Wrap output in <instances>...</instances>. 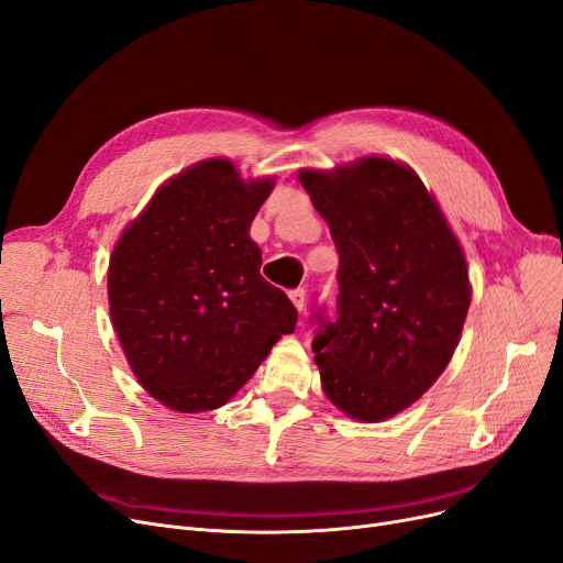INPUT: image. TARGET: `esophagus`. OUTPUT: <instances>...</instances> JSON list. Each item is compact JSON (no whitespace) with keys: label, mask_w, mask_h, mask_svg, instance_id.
Segmentation results:
<instances>
[{"label":"esophagus","mask_w":563,"mask_h":563,"mask_svg":"<svg viewBox=\"0 0 563 563\" xmlns=\"http://www.w3.org/2000/svg\"><path fill=\"white\" fill-rule=\"evenodd\" d=\"M289 299H291V303L299 308V312L306 310V289H291Z\"/></svg>","instance_id":"1"}]
</instances>
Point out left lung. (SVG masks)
Returning a JSON list of instances; mask_svg holds the SVG:
<instances>
[{
	"mask_svg": "<svg viewBox=\"0 0 563 563\" xmlns=\"http://www.w3.org/2000/svg\"><path fill=\"white\" fill-rule=\"evenodd\" d=\"M301 186L340 257L338 317L312 338L327 398L358 421L417 402L449 365L467 317V262L411 167L365 156Z\"/></svg>",
	"mask_w": 563,
	"mask_h": 563,
	"instance_id": "left-lung-1",
	"label": "left lung"
}]
</instances>
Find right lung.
<instances>
[{"label": "right lung", "instance_id": "right-lung-1", "mask_svg": "<svg viewBox=\"0 0 563 563\" xmlns=\"http://www.w3.org/2000/svg\"><path fill=\"white\" fill-rule=\"evenodd\" d=\"M272 190L274 179L243 181L228 158H209L163 184L117 241L112 324L137 382L169 409L225 405L297 327L249 236Z\"/></svg>", "mask_w": 563, "mask_h": 563}]
</instances>
